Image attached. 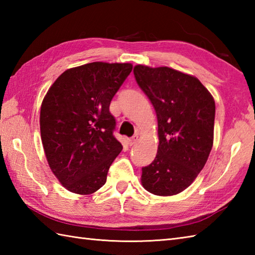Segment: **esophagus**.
Wrapping results in <instances>:
<instances>
[{"instance_id": "obj_1", "label": "esophagus", "mask_w": 255, "mask_h": 255, "mask_svg": "<svg viewBox=\"0 0 255 255\" xmlns=\"http://www.w3.org/2000/svg\"><path fill=\"white\" fill-rule=\"evenodd\" d=\"M137 141H138V134H134V136H132L130 139H128L129 145H133Z\"/></svg>"}]
</instances>
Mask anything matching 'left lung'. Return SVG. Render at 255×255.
Returning a JSON list of instances; mask_svg holds the SVG:
<instances>
[{"label":"left lung","instance_id":"obj_1","mask_svg":"<svg viewBox=\"0 0 255 255\" xmlns=\"http://www.w3.org/2000/svg\"><path fill=\"white\" fill-rule=\"evenodd\" d=\"M133 74L158 118V153L142 167V186L159 196L176 195L197 177L213 148L214 97L197 78L174 69L138 64Z\"/></svg>","mask_w":255,"mask_h":255}]
</instances>
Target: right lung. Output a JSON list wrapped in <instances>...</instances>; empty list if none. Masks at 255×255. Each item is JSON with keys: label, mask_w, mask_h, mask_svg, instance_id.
<instances>
[{"label": "right lung", "mask_w": 255, "mask_h": 255, "mask_svg": "<svg viewBox=\"0 0 255 255\" xmlns=\"http://www.w3.org/2000/svg\"><path fill=\"white\" fill-rule=\"evenodd\" d=\"M131 63L92 62L69 69L42 101L40 133L51 171L68 191L89 195L106 183L123 149L110 104Z\"/></svg>", "instance_id": "right-lung-1"}]
</instances>
